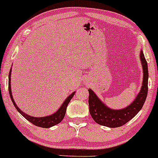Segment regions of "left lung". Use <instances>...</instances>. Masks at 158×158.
<instances>
[{"instance_id":"1","label":"left lung","mask_w":158,"mask_h":158,"mask_svg":"<svg viewBox=\"0 0 158 158\" xmlns=\"http://www.w3.org/2000/svg\"><path fill=\"white\" fill-rule=\"evenodd\" d=\"M140 60L143 70V86L136 98L129 106L120 110H113L105 105L91 89H89V109L92 118L99 125L109 127H121L132 119L143 107L148 93V64L143 51Z\"/></svg>"}]
</instances>
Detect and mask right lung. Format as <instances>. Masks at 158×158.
I'll return each instance as SVG.
<instances>
[{
    "instance_id": "1",
    "label": "right lung",
    "mask_w": 158,
    "mask_h": 158,
    "mask_svg": "<svg viewBox=\"0 0 158 158\" xmlns=\"http://www.w3.org/2000/svg\"><path fill=\"white\" fill-rule=\"evenodd\" d=\"M11 72H12V68L10 69V73H9V93H10V98H11V100L12 103H13L14 106L16 108V110L20 113V114H22L24 118H26L27 120H28L30 122H31L32 124H33L34 125L38 127H44V128H48V127H51L52 126H54V125L59 124L62 120L64 118L65 111H66L67 106H68L69 103L70 102L71 99L73 98L74 93L75 92L72 93L70 95H69V97H67L66 99L64 101L63 104H62L61 107L59 108L57 111H56L54 114H51L50 116H44V117H34V116H31L27 115V113H24L22 110H21L16 104L15 103V101L13 100V97L12 95V92H11V85H10V77H11Z\"/></svg>"
}]
</instances>
